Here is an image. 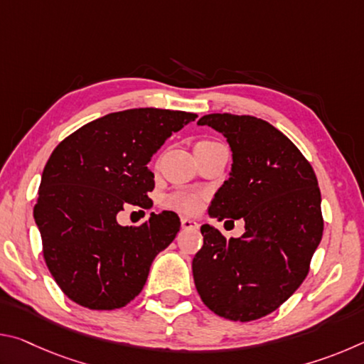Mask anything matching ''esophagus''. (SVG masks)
<instances>
[{
	"instance_id": "34e87169",
	"label": "esophagus",
	"mask_w": 364,
	"mask_h": 364,
	"mask_svg": "<svg viewBox=\"0 0 364 364\" xmlns=\"http://www.w3.org/2000/svg\"><path fill=\"white\" fill-rule=\"evenodd\" d=\"M181 228L183 230H197V228H199V223L191 218H181Z\"/></svg>"
}]
</instances>
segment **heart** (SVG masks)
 <instances>
[{
    "label": "heart",
    "instance_id": "1",
    "mask_svg": "<svg viewBox=\"0 0 364 364\" xmlns=\"http://www.w3.org/2000/svg\"><path fill=\"white\" fill-rule=\"evenodd\" d=\"M208 143V141H202ZM199 143V144H202ZM165 204L183 213H196L200 208V197L193 193H175L165 199Z\"/></svg>",
    "mask_w": 364,
    "mask_h": 364
}]
</instances>
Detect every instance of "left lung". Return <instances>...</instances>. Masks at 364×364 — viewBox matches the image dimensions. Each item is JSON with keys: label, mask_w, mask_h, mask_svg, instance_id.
<instances>
[{"label": "left lung", "mask_w": 364, "mask_h": 364, "mask_svg": "<svg viewBox=\"0 0 364 364\" xmlns=\"http://www.w3.org/2000/svg\"><path fill=\"white\" fill-rule=\"evenodd\" d=\"M197 125L223 133L232 152L230 178L208 215L244 218L245 232L226 239L200 226L194 284L218 316L254 321L284 304L310 269L324 228L315 170L286 134L257 117L208 114Z\"/></svg>", "instance_id": "left-lung-1"}]
</instances>
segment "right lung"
<instances>
[{
    "instance_id": "obj_1",
    "label": "right lung",
    "mask_w": 364,
    "mask_h": 364,
    "mask_svg": "<svg viewBox=\"0 0 364 364\" xmlns=\"http://www.w3.org/2000/svg\"><path fill=\"white\" fill-rule=\"evenodd\" d=\"M196 114L128 109L60 141L41 175L35 223L46 267L67 297L90 310L122 308L143 291L151 263L180 231L175 212L122 226L128 205L149 208L154 154Z\"/></svg>"
}]
</instances>
